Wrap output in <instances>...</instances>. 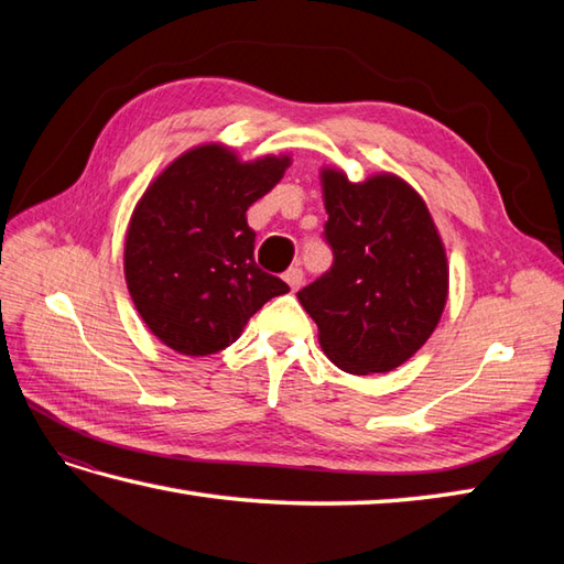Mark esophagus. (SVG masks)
<instances>
[{
  "label": "esophagus",
  "instance_id": "34e87169",
  "mask_svg": "<svg viewBox=\"0 0 564 564\" xmlns=\"http://www.w3.org/2000/svg\"><path fill=\"white\" fill-rule=\"evenodd\" d=\"M303 279H305V273H303V269L301 267H291L289 271L283 273V281L291 285V291H297L303 285Z\"/></svg>",
  "mask_w": 564,
  "mask_h": 564
}]
</instances>
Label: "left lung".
I'll list each match as a JSON object with an SVG mask.
<instances>
[{
    "label": "left lung",
    "mask_w": 564,
    "mask_h": 564,
    "mask_svg": "<svg viewBox=\"0 0 564 564\" xmlns=\"http://www.w3.org/2000/svg\"><path fill=\"white\" fill-rule=\"evenodd\" d=\"M332 267L297 293L341 370L386 373L436 329L448 293L446 251L414 191L382 174L351 184L322 172Z\"/></svg>",
    "instance_id": "1"
}]
</instances>
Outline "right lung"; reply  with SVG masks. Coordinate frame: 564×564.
I'll return each instance as SVG.
<instances>
[{
    "mask_svg": "<svg viewBox=\"0 0 564 564\" xmlns=\"http://www.w3.org/2000/svg\"><path fill=\"white\" fill-rule=\"evenodd\" d=\"M289 158L237 162L220 145L182 154L138 203L126 281L140 317L170 349L218 354L289 283L254 261L247 208L281 182Z\"/></svg>",
    "mask_w": 564,
    "mask_h": 564,
    "instance_id": "obj_1",
    "label": "right lung"
}]
</instances>
